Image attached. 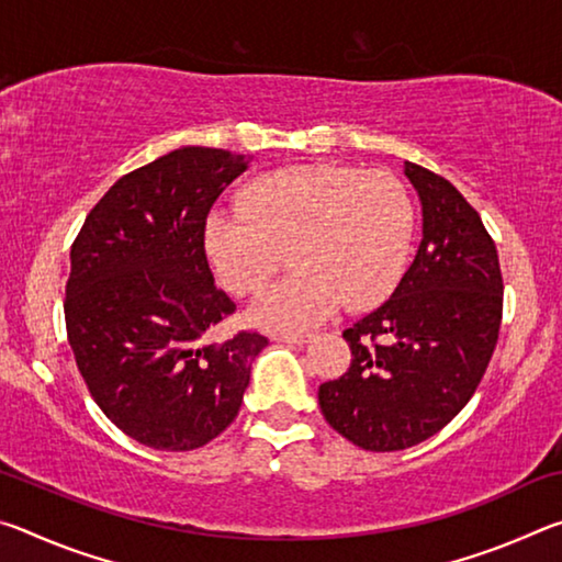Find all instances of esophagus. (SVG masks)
<instances>
[{
    "instance_id": "esophagus-1",
    "label": "esophagus",
    "mask_w": 562,
    "mask_h": 562,
    "mask_svg": "<svg viewBox=\"0 0 562 562\" xmlns=\"http://www.w3.org/2000/svg\"><path fill=\"white\" fill-rule=\"evenodd\" d=\"M274 339L288 341V345H307L312 335H307V331H280V335H274Z\"/></svg>"
}]
</instances>
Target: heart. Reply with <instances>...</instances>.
Wrapping results in <instances>:
<instances>
[{
  "mask_svg": "<svg viewBox=\"0 0 562 562\" xmlns=\"http://www.w3.org/2000/svg\"><path fill=\"white\" fill-rule=\"evenodd\" d=\"M240 207L207 215L205 255L227 290L258 297L290 252L294 274L252 312L262 325L312 327L341 302L367 310L402 278L414 207L392 173L329 164L278 168L243 188Z\"/></svg>",
  "mask_w": 562,
  "mask_h": 562,
  "instance_id": "b5f03b06",
  "label": "heart"
}]
</instances>
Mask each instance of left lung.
Wrapping results in <instances>:
<instances>
[{"instance_id": "8db88e82", "label": "left lung", "mask_w": 562, "mask_h": 562, "mask_svg": "<svg viewBox=\"0 0 562 562\" xmlns=\"http://www.w3.org/2000/svg\"><path fill=\"white\" fill-rule=\"evenodd\" d=\"M424 240L392 297L345 329L351 364L319 386L327 424L364 451H402L469 404L498 341L503 274L481 215L449 180L408 164Z\"/></svg>"}]
</instances>
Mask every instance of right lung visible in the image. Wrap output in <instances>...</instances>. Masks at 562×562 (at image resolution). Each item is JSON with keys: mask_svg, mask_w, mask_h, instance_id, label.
Wrapping results in <instances>:
<instances>
[{"mask_svg": "<svg viewBox=\"0 0 562 562\" xmlns=\"http://www.w3.org/2000/svg\"><path fill=\"white\" fill-rule=\"evenodd\" d=\"M245 156L186 146L119 178L71 245L64 319L93 402L133 441L193 451L240 412L268 347L243 329L201 345L235 302L215 288L205 221Z\"/></svg>", "mask_w": 562, "mask_h": 562, "instance_id": "1", "label": "right lung"}]
</instances>
